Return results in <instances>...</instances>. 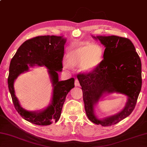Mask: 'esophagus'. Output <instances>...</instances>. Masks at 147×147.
Instances as JSON below:
<instances>
[{"label":"esophagus","mask_w":147,"mask_h":147,"mask_svg":"<svg viewBox=\"0 0 147 147\" xmlns=\"http://www.w3.org/2000/svg\"><path fill=\"white\" fill-rule=\"evenodd\" d=\"M75 86H80L79 81L77 79H75Z\"/></svg>","instance_id":"esophagus-1"}]
</instances>
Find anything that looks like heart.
<instances>
[{
	"label": "heart",
	"instance_id": "1",
	"mask_svg": "<svg viewBox=\"0 0 147 147\" xmlns=\"http://www.w3.org/2000/svg\"><path fill=\"white\" fill-rule=\"evenodd\" d=\"M104 49L98 45H81L71 48L63 63L65 70L71 66H79L84 72H90L100 64L104 57Z\"/></svg>",
	"mask_w": 147,
	"mask_h": 147
}]
</instances>
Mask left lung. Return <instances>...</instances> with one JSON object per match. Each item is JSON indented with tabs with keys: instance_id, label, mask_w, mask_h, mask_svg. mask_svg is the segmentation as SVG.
I'll use <instances>...</instances> for the list:
<instances>
[{
	"instance_id": "1",
	"label": "left lung",
	"mask_w": 147,
	"mask_h": 147,
	"mask_svg": "<svg viewBox=\"0 0 147 147\" xmlns=\"http://www.w3.org/2000/svg\"><path fill=\"white\" fill-rule=\"evenodd\" d=\"M105 46L104 59L89 73L77 75L82 90L84 109L93 123L103 127L120 122L134 109L142 84V63L133 43L128 38L117 36H96ZM106 92H117L127 96L126 107L118 114L98 120L94 106Z\"/></svg>"
}]
</instances>
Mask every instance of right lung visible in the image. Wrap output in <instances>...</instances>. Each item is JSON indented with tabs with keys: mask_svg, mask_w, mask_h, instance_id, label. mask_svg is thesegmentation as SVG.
<instances>
[{
	"mask_svg": "<svg viewBox=\"0 0 147 147\" xmlns=\"http://www.w3.org/2000/svg\"><path fill=\"white\" fill-rule=\"evenodd\" d=\"M66 39L56 36H40L26 40L22 44L12 58L8 76V88L14 106L25 120L35 125H49L57 122L60 118L63 104L69 91L74 87V79L59 81L57 71L63 68L64 45ZM45 65L53 84L52 103L40 112H30L24 110L19 104L14 95L13 84L19 74L27 71L28 66Z\"/></svg>",
	"mask_w": 147,
	"mask_h": 147,
	"instance_id": "1",
	"label": "right lung"
}]
</instances>
